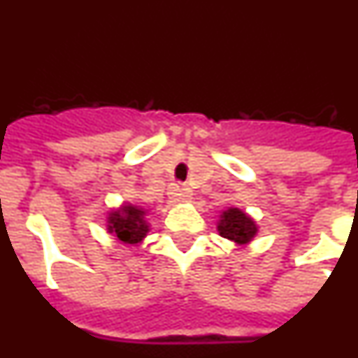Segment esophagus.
<instances>
[{
	"label": "esophagus",
	"instance_id": "esophagus-1",
	"mask_svg": "<svg viewBox=\"0 0 358 358\" xmlns=\"http://www.w3.org/2000/svg\"><path fill=\"white\" fill-rule=\"evenodd\" d=\"M170 195H172L176 201H181V202H189L192 201V197H194L192 189L186 188V186H173V188L170 189Z\"/></svg>",
	"mask_w": 358,
	"mask_h": 358
}]
</instances>
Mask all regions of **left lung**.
<instances>
[{
	"label": "left lung",
	"mask_w": 358,
	"mask_h": 358,
	"mask_svg": "<svg viewBox=\"0 0 358 358\" xmlns=\"http://www.w3.org/2000/svg\"><path fill=\"white\" fill-rule=\"evenodd\" d=\"M217 231L222 238L231 240L235 245H248L258 235V224L243 210L229 206L218 215Z\"/></svg>",
	"instance_id": "left-lung-1"
}]
</instances>
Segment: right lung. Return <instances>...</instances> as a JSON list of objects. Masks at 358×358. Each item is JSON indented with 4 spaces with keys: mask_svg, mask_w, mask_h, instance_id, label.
I'll return each mask as SVG.
<instances>
[{
    "mask_svg": "<svg viewBox=\"0 0 358 358\" xmlns=\"http://www.w3.org/2000/svg\"><path fill=\"white\" fill-rule=\"evenodd\" d=\"M150 208L134 204V202H122L118 208L107 211L106 229L113 238L127 248H140L150 231V222L147 215Z\"/></svg>",
    "mask_w": 358,
    "mask_h": 358,
    "instance_id": "obj_1",
    "label": "right lung"
}]
</instances>
